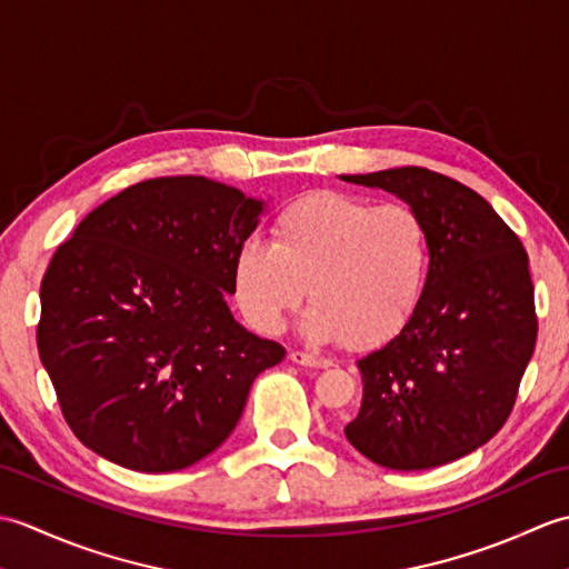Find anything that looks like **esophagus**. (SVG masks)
Masks as SVG:
<instances>
[{"label":"esophagus","instance_id":"esophagus-1","mask_svg":"<svg viewBox=\"0 0 569 569\" xmlns=\"http://www.w3.org/2000/svg\"><path fill=\"white\" fill-rule=\"evenodd\" d=\"M288 357H291L293 365H300V367H316V369L330 367V361H328V359L316 357V355H308V352H291Z\"/></svg>","mask_w":569,"mask_h":569}]
</instances>
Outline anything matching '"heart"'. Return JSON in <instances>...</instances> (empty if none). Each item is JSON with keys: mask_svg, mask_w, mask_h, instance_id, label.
<instances>
[{"mask_svg": "<svg viewBox=\"0 0 569 569\" xmlns=\"http://www.w3.org/2000/svg\"><path fill=\"white\" fill-rule=\"evenodd\" d=\"M428 269L430 239L416 210L320 190L276 214L271 244L247 239L237 249L232 291L251 328L276 335L308 283V340L371 347L413 316Z\"/></svg>", "mask_w": 569, "mask_h": 569, "instance_id": "b5f03b06", "label": "heart"}]
</instances>
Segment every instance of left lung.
<instances>
[{"instance_id": "8db88e82", "label": "left lung", "mask_w": 569, "mask_h": 569, "mask_svg": "<svg viewBox=\"0 0 569 569\" xmlns=\"http://www.w3.org/2000/svg\"><path fill=\"white\" fill-rule=\"evenodd\" d=\"M340 178L403 200L430 239L416 312L357 361L365 393L345 426L347 440L386 469L455 462L503 428L533 357L528 253L485 198L428 168Z\"/></svg>"}]
</instances>
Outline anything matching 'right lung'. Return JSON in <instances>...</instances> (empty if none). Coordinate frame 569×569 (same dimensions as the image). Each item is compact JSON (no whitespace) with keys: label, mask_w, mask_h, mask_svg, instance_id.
<instances>
[{"label":"right lung","mask_w":569,"mask_h":569,"mask_svg":"<svg viewBox=\"0 0 569 569\" xmlns=\"http://www.w3.org/2000/svg\"><path fill=\"white\" fill-rule=\"evenodd\" d=\"M266 200L202 176L153 178L102 202L53 253L36 332L70 430L110 462L161 475L237 428L286 349L227 306L237 249Z\"/></svg>","instance_id":"1"}]
</instances>
